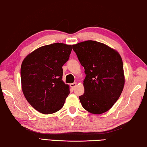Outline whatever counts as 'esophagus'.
<instances>
[{
	"label": "esophagus",
	"mask_w": 147,
	"mask_h": 147,
	"mask_svg": "<svg viewBox=\"0 0 147 147\" xmlns=\"http://www.w3.org/2000/svg\"><path fill=\"white\" fill-rule=\"evenodd\" d=\"M76 86H77V84H76V82H74V83H72V84H71V87L73 89L75 88Z\"/></svg>",
	"instance_id": "obj_1"
}]
</instances>
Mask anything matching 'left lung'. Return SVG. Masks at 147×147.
Returning <instances> with one entry per match:
<instances>
[{"instance_id": "8db88e82", "label": "left lung", "mask_w": 147, "mask_h": 147, "mask_svg": "<svg viewBox=\"0 0 147 147\" xmlns=\"http://www.w3.org/2000/svg\"><path fill=\"white\" fill-rule=\"evenodd\" d=\"M86 74L84 93L79 96L88 112L102 114L119 99L125 84L122 59L119 53L104 43L85 41L73 45Z\"/></svg>"}]
</instances>
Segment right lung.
<instances>
[{"mask_svg": "<svg viewBox=\"0 0 147 147\" xmlns=\"http://www.w3.org/2000/svg\"><path fill=\"white\" fill-rule=\"evenodd\" d=\"M71 51V45L52 43L34 50L22 61L23 94L39 112L51 114L63 108L70 88L62 80V67L69 60Z\"/></svg>", "mask_w": 147, "mask_h": 147, "instance_id": "obj_1", "label": "right lung"}]
</instances>
